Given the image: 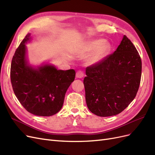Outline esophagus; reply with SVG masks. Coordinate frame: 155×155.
<instances>
[{
  "instance_id": "esophagus-1",
  "label": "esophagus",
  "mask_w": 155,
  "mask_h": 155,
  "mask_svg": "<svg viewBox=\"0 0 155 155\" xmlns=\"http://www.w3.org/2000/svg\"><path fill=\"white\" fill-rule=\"evenodd\" d=\"M84 73L82 71H81V70H78L76 73V77L77 78H81L84 77Z\"/></svg>"
}]
</instances>
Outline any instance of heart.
Listing matches in <instances>:
<instances>
[{"label":"heart","mask_w":155,"mask_h":155,"mask_svg":"<svg viewBox=\"0 0 155 155\" xmlns=\"http://www.w3.org/2000/svg\"><path fill=\"white\" fill-rule=\"evenodd\" d=\"M112 46L103 39H94L86 43L82 47V52L84 54H93L90 59L91 64H96L104 59L111 52Z\"/></svg>","instance_id":"1"}]
</instances>
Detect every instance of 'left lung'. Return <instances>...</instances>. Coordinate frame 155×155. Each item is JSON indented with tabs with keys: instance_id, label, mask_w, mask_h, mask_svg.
Here are the masks:
<instances>
[{
	"instance_id": "obj_1",
	"label": "left lung",
	"mask_w": 155,
	"mask_h": 155,
	"mask_svg": "<svg viewBox=\"0 0 155 155\" xmlns=\"http://www.w3.org/2000/svg\"><path fill=\"white\" fill-rule=\"evenodd\" d=\"M84 79L86 101L91 112L108 117L123 112L139 89L141 60L133 43L124 35L116 51L88 66Z\"/></svg>"
}]
</instances>
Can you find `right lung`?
Returning <instances> with one entry per match:
<instances>
[{
    "instance_id": "1",
    "label": "right lung",
    "mask_w": 155,
    "mask_h": 155,
    "mask_svg": "<svg viewBox=\"0 0 155 155\" xmlns=\"http://www.w3.org/2000/svg\"><path fill=\"white\" fill-rule=\"evenodd\" d=\"M29 39L30 34H27L13 56L10 68L13 90L28 112L39 116H51L62 107L65 93L75 78V71L57 70L49 65L38 69L27 65L25 44Z\"/></svg>"
}]
</instances>
